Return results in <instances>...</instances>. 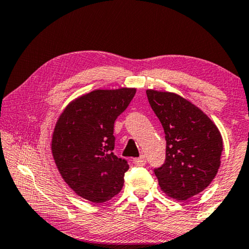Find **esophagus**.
Listing matches in <instances>:
<instances>
[{"instance_id": "1", "label": "esophagus", "mask_w": 249, "mask_h": 249, "mask_svg": "<svg viewBox=\"0 0 249 249\" xmlns=\"http://www.w3.org/2000/svg\"><path fill=\"white\" fill-rule=\"evenodd\" d=\"M133 162H134V164L136 166H143V165H145L146 159H145V157H144V155H141L140 158L134 159V160H133Z\"/></svg>"}]
</instances>
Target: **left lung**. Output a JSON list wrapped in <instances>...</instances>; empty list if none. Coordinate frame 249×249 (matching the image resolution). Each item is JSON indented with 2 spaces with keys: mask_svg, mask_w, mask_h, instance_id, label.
Masks as SVG:
<instances>
[{
  "mask_svg": "<svg viewBox=\"0 0 249 249\" xmlns=\"http://www.w3.org/2000/svg\"><path fill=\"white\" fill-rule=\"evenodd\" d=\"M164 129L165 161L153 171L169 196L187 200L208 187L220 166L222 139L198 107L173 92L146 90Z\"/></svg>",
  "mask_w": 249,
  "mask_h": 249,
  "instance_id": "1",
  "label": "left lung"
}]
</instances>
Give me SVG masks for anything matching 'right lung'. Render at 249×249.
<instances>
[{
	"mask_svg": "<svg viewBox=\"0 0 249 249\" xmlns=\"http://www.w3.org/2000/svg\"><path fill=\"white\" fill-rule=\"evenodd\" d=\"M134 88L94 90L69 104L55 124L53 155L64 180L95 203L122 190L128 163L114 154V123L134 97Z\"/></svg>",
	"mask_w": 249,
	"mask_h": 249,
	"instance_id": "right-lung-1",
	"label": "right lung"
}]
</instances>
